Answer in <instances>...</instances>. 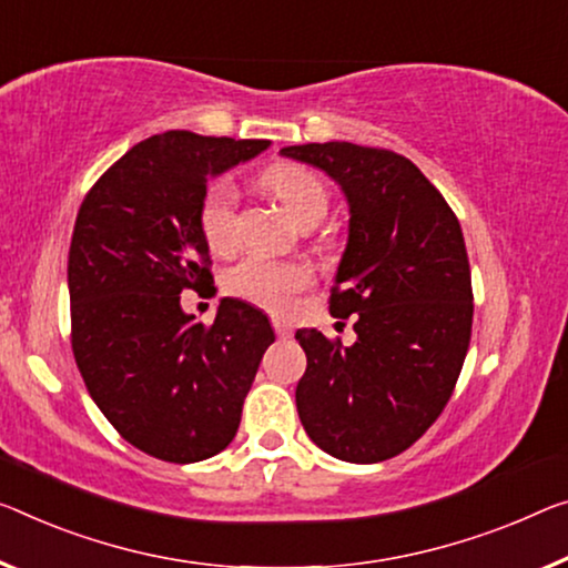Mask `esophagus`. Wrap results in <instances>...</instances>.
<instances>
[{"label":"esophagus","instance_id":"1","mask_svg":"<svg viewBox=\"0 0 568 568\" xmlns=\"http://www.w3.org/2000/svg\"><path fill=\"white\" fill-rule=\"evenodd\" d=\"M274 333H276V337H282V339H286V337H292V325L290 322H284V320H274Z\"/></svg>","mask_w":568,"mask_h":568}]
</instances>
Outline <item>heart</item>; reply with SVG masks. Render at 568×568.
<instances>
[{
  "instance_id": "b5f03b06",
  "label": "heart",
  "mask_w": 568,
  "mask_h": 568,
  "mask_svg": "<svg viewBox=\"0 0 568 568\" xmlns=\"http://www.w3.org/2000/svg\"><path fill=\"white\" fill-rule=\"evenodd\" d=\"M264 187L296 225H317L327 213L329 195L325 182L312 170L294 162H278L264 172ZM200 231L213 254H225L239 241V195L229 180L207 185L200 203ZM312 274L296 261H272L246 256L225 274V290L256 307L286 312L292 296L310 286Z\"/></svg>"
}]
</instances>
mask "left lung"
Wrapping results in <instances>:
<instances>
[{
	"mask_svg": "<svg viewBox=\"0 0 568 568\" xmlns=\"http://www.w3.org/2000/svg\"><path fill=\"white\" fill-rule=\"evenodd\" d=\"M347 200L329 312L355 343L296 329L307 371L296 412L322 452L373 465L412 447L455 390L473 333V278L457 215L412 160L351 142L284 146Z\"/></svg>",
	"mask_w": 568,
	"mask_h": 568,
	"instance_id": "1",
	"label": "left lung"
}]
</instances>
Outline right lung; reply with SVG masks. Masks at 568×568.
Here are the masks:
<instances>
[{"instance_id": "obj_1", "label": "right lung", "mask_w": 568, "mask_h": 568, "mask_svg": "<svg viewBox=\"0 0 568 568\" xmlns=\"http://www.w3.org/2000/svg\"><path fill=\"white\" fill-rule=\"evenodd\" d=\"M264 139L164 132L132 146L85 195L68 254L73 355L95 406L129 444L190 465L223 452L272 322L223 296L205 327L180 304L213 282L200 231L207 182Z\"/></svg>"}]
</instances>
